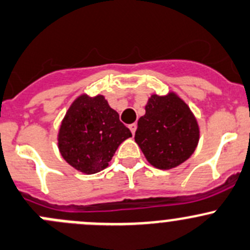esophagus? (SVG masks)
Masks as SVG:
<instances>
[{"label":"esophagus","instance_id":"obj_1","mask_svg":"<svg viewBox=\"0 0 250 250\" xmlns=\"http://www.w3.org/2000/svg\"><path fill=\"white\" fill-rule=\"evenodd\" d=\"M128 128H130V130H131V132H132V135H135L136 128H137V124H136V123H133V124L128 125Z\"/></svg>","mask_w":250,"mask_h":250}]
</instances>
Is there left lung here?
I'll return each instance as SVG.
<instances>
[{"label": "left lung", "mask_w": 250, "mask_h": 250, "mask_svg": "<svg viewBox=\"0 0 250 250\" xmlns=\"http://www.w3.org/2000/svg\"><path fill=\"white\" fill-rule=\"evenodd\" d=\"M135 141L157 169L169 170L186 162L196 150L199 126L188 105L175 92L152 95L146 114L138 119Z\"/></svg>", "instance_id": "1"}]
</instances>
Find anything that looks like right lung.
Wrapping results in <instances>:
<instances>
[{
    "label": "right lung",
    "mask_w": 250,
    "mask_h": 250,
    "mask_svg": "<svg viewBox=\"0 0 250 250\" xmlns=\"http://www.w3.org/2000/svg\"><path fill=\"white\" fill-rule=\"evenodd\" d=\"M131 136L104 96L81 95L62 120L58 148L69 165L91 175L105 169L120 143Z\"/></svg>",
    "instance_id": "1"
}]
</instances>
